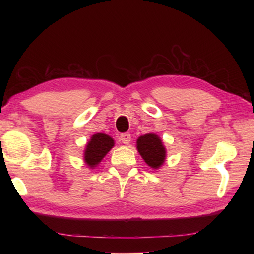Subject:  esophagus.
Wrapping results in <instances>:
<instances>
[{
  "instance_id": "34e87169",
  "label": "esophagus",
  "mask_w": 254,
  "mask_h": 254,
  "mask_svg": "<svg viewBox=\"0 0 254 254\" xmlns=\"http://www.w3.org/2000/svg\"><path fill=\"white\" fill-rule=\"evenodd\" d=\"M120 141L123 144H128L131 142V134L128 133H122L120 135Z\"/></svg>"
}]
</instances>
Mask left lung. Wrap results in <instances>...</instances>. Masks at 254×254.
Listing matches in <instances>:
<instances>
[{
  "label": "left lung",
  "instance_id": "1",
  "mask_svg": "<svg viewBox=\"0 0 254 254\" xmlns=\"http://www.w3.org/2000/svg\"><path fill=\"white\" fill-rule=\"evenodd\" d=\"M137 150L143 159L152 168L157 169L164 164L166 149L156 134H145L137 139Z\"/></svg>",
  "mask_w": 254,
  "mask_h": 254
}]
</instances>
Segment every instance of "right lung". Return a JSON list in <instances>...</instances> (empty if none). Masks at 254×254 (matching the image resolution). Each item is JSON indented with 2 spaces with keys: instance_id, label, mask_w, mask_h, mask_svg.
Returning <instances> with one entry per match:
<instances>
[{
  "instance_id": "obj_1",
  "label": "right lung",
  "mask_w": 254,
  "mask_h": 254,
  "mask_svg": "<svg viewBox=\"0 0 254 254\" xmlns=\"http://www.w3.org/2000/svg\"><path fill=\"white\" fill-rule=\"evenodd\" d=\"M113 139L104 133H97L91 136L90 141L86 145L85 150V163L90 168L99 164V161L105 157L106 154L113 147Z\"/></svg>"
}]
</instances>
